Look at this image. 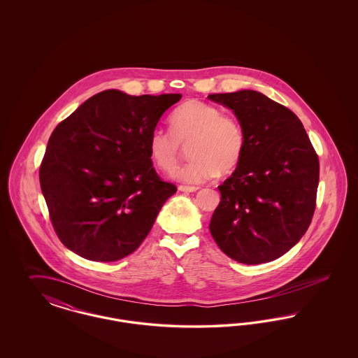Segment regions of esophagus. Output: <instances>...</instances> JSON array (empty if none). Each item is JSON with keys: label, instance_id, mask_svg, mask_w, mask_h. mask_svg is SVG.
I'll return each mask as SVG.
<instances>
[{"label": "esophagus", "instance_id": "1", "mask_svg": "<svg viewBox=\"0 0 358 358\" xmlns=\"http://www.w3.org/2000/svg\"><path fill=\"white\" fill-rule=\"evenodd\" d=\"M200 187H187V185H180L178 190L185 192V193H190V192H197Z\"/></svg>", "mask_w": 358, "mask_h": 358}]
</instances>
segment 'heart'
<instances>
[{"mask_svg": "<svg viewBox=\"0 0 358 358\" xmlns=\"http://www.w3.org/2000/svg\"><path fill=\"white\" fill-rule=\"evenodd\" d=\"M171 133L155 131L149 141V154L154 165L162 171H173L182 158V148L189 146L193 158L173 177L187 184H203L219 171L229 176L238 171L247 148L241 122L222 114L213 104L187 101L171 117Z\"/></svg>", "mask_w": 358, "mask_h": 358, "instance_id": "heart-1", "label": "heart"}]
</instances>
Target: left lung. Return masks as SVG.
Returning a JSON list of instances; mask_svg holds the SVG:
<instances>
[{
    "mask_svg": "<svg viewBox=\"0 0 358 358\" xmlns=\"http://www.w3.org/2000/svg\"><path fill=\"white\" fill-rule=\"evenodd\" d=\"M234 110L247 148L238 168L219 187L222 201L209 231L219 248L244 264H262L289 251L311 222L320 159L302 122L266 95L241 90L210 94Z\"/></svg>",
    "mask_w": 358,
    "mask_h": 358,
    "instance_id": "left-lung-1",
    "label": "left lung"
}]
</instances>
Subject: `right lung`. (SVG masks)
<instances>
[{
    "mask_svg": "<svg viewBox=\"0 0 358 358\" xmlns=\"http://www.w3.org/2000/svg\"><path fill=\"white\" fill-rule=\"evenodd\" d=\"M181 94L131 96L106 90L53 130L40 187L60 241L88 260L115 262L149 235L177 192L153 168L149 141Z\"/></svg>",
    "mask_w": 358,
    "mask_h": 358,
    "instance_id": "right-lung-1",
    "label": "right lung"
}]
</instances>
